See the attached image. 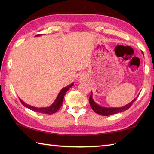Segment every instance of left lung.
<instances>
[{
    "instance_id": "left-lung-1",
    "label": "left lung",
    "mask_w": 154,
    "mask_h": 154,
    "mask_svg": "<svg viewBox=\"0 0 154 154\" xmlns=\"http://www.w3.org/2000/svg\"><path fill=\"white\" fill-rule=\"evenodd\" d=\"M92 94L93 93L91 92L90 97H89V103H90L91 107L92 108V109L97 114H100V115H103V116H109V115H111V114H117L128 110L130 106H132V104L135 102L137 99V97L135 98V99H134L131 103L126 104V105L124 106H122L120 108H105V107H102L99 105H98L97 103H94L92 98Z\"/></svg>"
}]
</instances>
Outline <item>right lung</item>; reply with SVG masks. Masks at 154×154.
I'll list each match as a JSON object with an SVG mask.
<instances>
[{"mask_svg": "<svg viewBox=\"0 0 154 154\" xmlns=\"http://www.w3.org/2000/svg\"><path fill=\"white\" fill-rule=\"evenodd\" d=\"M40 34H38L36 35L35 36H38V35H40ZM73 85V83H71L70 85H69L68 86L65 87L63 89H61V91L59 93L58 96L57 97L56 100H55V102L53 103V104H51V105L50 107H46V108H36V107H34V106H32L28 105L27 104H25L23 101L20 99V100L21 103L24 105L25 107L28 108V109H30L34 111V112H36L38 113H42V114H52L55 112H56L57 110H59V109H60V107L62 105V103H63V98H64V95L66 93L67 91L70 89V88Z\"/></svg>", "mask_w": 154, "mask_h": 154, "instance_id": "right-lung-1", "label": "right lung"}]
</instances>
